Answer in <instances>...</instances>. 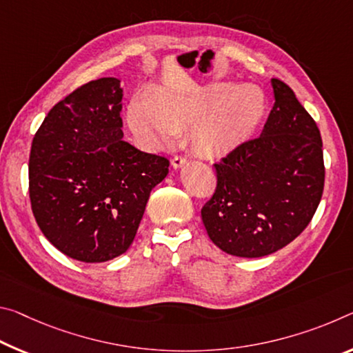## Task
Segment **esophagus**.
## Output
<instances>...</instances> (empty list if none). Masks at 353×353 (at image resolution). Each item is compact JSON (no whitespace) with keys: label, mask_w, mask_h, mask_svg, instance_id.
Listing matches in <instances>:
<instances>
[{"label":"esophagus","mask_w":353,"mask_h":353,"mask_svg":"<svg viewBox=\"0 0 353 353\" xmlns=\"http://www.w3.org/2000/svg\"><path fill=\"white\" fill-rule=\"evenodd\" d=\"M187 163H188V159H187V157H182V155H177L171 160V165H172V168H174V170H181V168L185 166Z\"/></svg>","instance_id":"34e87169"}]
</instances>
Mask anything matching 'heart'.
Masks as SVG:
<instances>
[{
  "label": "heart",
  "mask_w": 353,
  "mask_h": 353,
  "mask_svg": "<svg viewBox=\"0 0 353 353\" xmlns=\"http://www.w3.org/2000/svg\"><path fill=\"white\" fill-rule=\"evenodd\" d=\"M267 102L254 85L228 81L188 88H159L135 97L127 108L133 135L154 148H168L188 128L193 149L205 159L223 157L253 135L264 119Z\"/></svg>",
  "instance_id": "1"
}]
</instances>
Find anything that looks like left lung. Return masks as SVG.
I'll use <instances>...</instances> for the list:
<instances>
[{
	"mask_svg": "<svg viewBox=\"0 0 353 353\" xmlns=\"http://www.w3.org/2000/svg\"><path fill=\"white\" fill-rule=\"evenodd\" d=\"M275 105L261 137L215 165L216 190L201 216L225 253L262 257L299 237L323 192L322 138L286 83L272 78Z\"/></svg>",
	"mask_w": 353,
	"mask_h": 353,
	"instance_id": "8db88e82",
	"label": "left lung"
}]
</instances>
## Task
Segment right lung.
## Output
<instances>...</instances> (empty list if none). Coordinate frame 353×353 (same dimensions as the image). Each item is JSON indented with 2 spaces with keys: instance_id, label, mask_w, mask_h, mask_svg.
<instances>
[{
  "instance_id": "right-lung-1",
  "label": "right lung",
  "mask_w": 353,
  "mask_h": 353,
  "mask_svg": "<svg viewBox=\"0 0 353 353\" xmlns=\"http://www.w3.org/2000/svg\"><path fill=\"white\" fill-rule=\"evenodd\" d=\"M122 92L113 77L86 83L48 111L31 144L37 225L61 253L89 264L125 253L170 166L124 141Z\"/></svg>"
}]
</instances>
